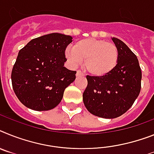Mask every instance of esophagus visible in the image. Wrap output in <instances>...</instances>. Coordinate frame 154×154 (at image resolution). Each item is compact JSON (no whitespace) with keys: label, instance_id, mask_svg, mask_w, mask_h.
Segmentation results:
<instances>
[{"label":"esophagus","instance_id":"34e87169","mask_svg":"<svg viewBox=\"0 0 154 154\" xmlns=\"http://www.w3.org/2000/svg\"><path fill=\"white\" fill-rule=\"evenodd\" d=\"M77 77H80V76H84V73H82V71L81 70H77Z\"/></svg>","mask_w":154,"mask_h":154}]
</instances>
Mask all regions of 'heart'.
I'll return each instance as SVG.
<instances>
[{
	"label": "heart",
	"instance_id": "b5f03b06",
	"mask_svg": "<svg viewBox=\"0 0 154 154\" xmlns=\"http://www.w3.org/2000/svg\"><path fill=\"white\" fill-rule=\"evenodd\" d=\"M66 56L73 66L84 62V66L95 77H103L116 68L119 50L114 44L103 40L86 38L74 44L73 49H66Z\"/></svg>",
	"mask_w": 154,
	"mask_h": 154
}]
</instances>
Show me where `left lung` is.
Returning <instances> with one entry per match:
<instances>
[{
    "label": "left lung",
    "mask_w": 154,
    "mask_h": 154,
    "mask_svg": "<svg viewBox=\"0 0 154 154\" xmlns=\"http://www.w3.org/2000/svg\"><path fill=\"white\" fill-rule=\"evenodd\" d=\"M119 50L114 69L103 77L86 76L88 85L83 93L85 107L93 115L116 118L126 113L139 96L142 71L136 55L121 40L113 37Z\"/></svg>",
    "instance_id": "left-lung-1"
}]
</instances>
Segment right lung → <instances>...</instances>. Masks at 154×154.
Here are the masks:
<instances>
[{
  "label": "right lung",
  "instance_id": "obj_1",
  "mask_svg": "<svg viewBox=\"0 0 154 154\" xmlns=\"http://www.w3.org/2000/svg\"><path fill=\"white\" fill-rule=\"evenodd\" d=\"M73 37L53 33L31 40L19 51L11 71V84L23 105L36 111L55 108L76 78L64 66L66 48Z\"/></svg>",
  "mask_w": 154,
  "mask_h": 154
}]
</instances>
